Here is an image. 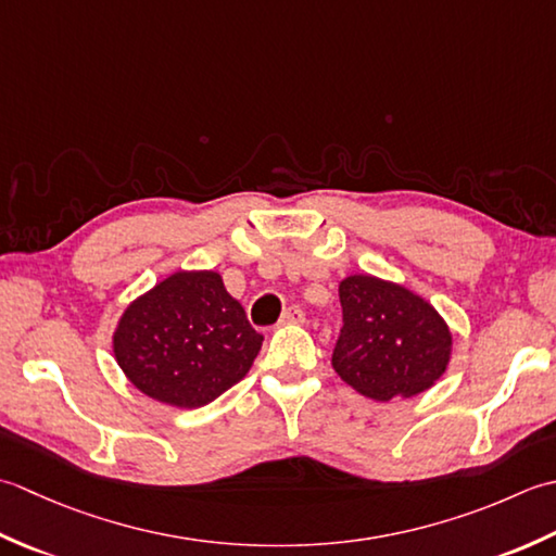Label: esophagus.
I'll return each mask as SVG.
<instances>
[{
    "label": "esophagus",
    "instance_id": "esophagus-1",
    "mask_svg": "<svg viewBox=\"0 0 556 556\" xmlns=\"http://www.w3.org/2000/svg\"><path fill=\"white\" fill-rule=\"evenodd\" d=\"M304 321V312L300 307H288L280 316V324H302Z\"/></svg>",
    "mask_w": 556,
    "mask_h": 556
}]
</instances>
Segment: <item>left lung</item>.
<instances>
[{"instance_id": "8db88e82", "label": "left lung", "mask_w": 556, "mask_h": 556, "mask_svg": "<svg viewBox=\"0 0 556 556\" xmlns=\"http://www.w3.org/2000/svg\"><path fill=\"white\" fill-rule=\"evenodd\" d=\"M343 326L333 369L374 401L410 399L444 374L451 331L432 304L395 282L350 276L338 288Z\"/></svg>"}]
</instances>
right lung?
I'll return each instance as SVG.
<instances>
[{"instance_id":"add662e5","label":"right lung","mask_w":556,"mask_h":556,"mask_svg":"<svg viewBox=\"0 0 556 556\" xmlns=\"http://www.w3.org/2000/svg\"><path fill=\"white\" fill-rule=\"evenodd\" d=\"M264 336L213 270L175 274L129 304L115 357L136 389L175 407H201L244 379Z\"/></svg>"}]
</instances>
